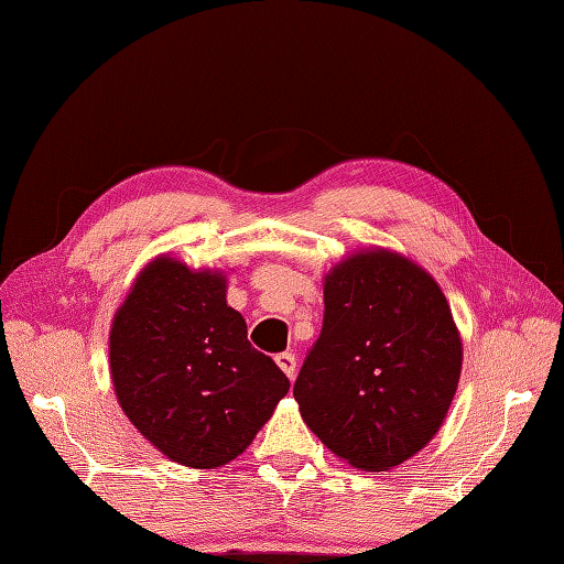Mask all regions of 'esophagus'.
Returning a JSON list of instances; mask_svg holds the SVG:
<instances>
[{
    "label": "esophagus",
    "mask_w": 564,
    "mask_h": 564,
    "mask_svg": "<svg viewBox=\"0 0 564 564\" xmlns=\"http://www.w3.org/2000/svg\"><path fill=\"white\" fill-rule=\"evenodd\" d=\"M276 365L281 367V371L285 373L288 379H295V369H297V362H295V355L293 352H281L276 355Z\"/></svg>",
    "instance_id": "esophagus-1"
}]
</instances>
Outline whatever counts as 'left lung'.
<instances>
[{"label": "left lung", "instance_id": "obj_1", "mask_svg": "<svg viewBox=\"0 0 564 564\" xmlns=\"http://www.w3.org/2000/svg\"><path fill=\"white\" fill-rule=\"evenodd\" d=\"M462 338L431 273L388 248L324 276V326L293 395L330 453L388 471L426 447L453 405Z\"/></svg>", "mask_w": 564, "mask_h": 564}]
</instances>
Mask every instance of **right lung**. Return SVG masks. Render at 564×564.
Instances as JSON below:
<instances>
[{"label": "right lung", "mask_w": 564, "mask_h": 564, "mask_svg": "<svg viewBox=\"0 0 564 564\" xmlns=\"http://www.w3.org/2000/svg\"><path fill=\"white\" fill-rule=\"evenodd\" d=\"M221 269L154 257L109 328V373L123 414L171 462L216 469L236 459L288 393L226 302Z\"/></svg>", "instance_id": "obj_1"}]
</instances>
